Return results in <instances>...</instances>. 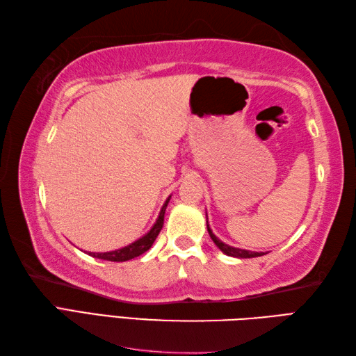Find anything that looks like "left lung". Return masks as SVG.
Instances as JSON below:
<instances>
[{"mask_svg":"<svg viewBox=\"0 0 356 356\" xmlns=\"http://www.w3.org/2000/svg\"><path fill=\"white\" fill-rule=\"evenodd\" d=\"M207 229H208V234H210L211 240L214 241V245L218 246L225 255H228V257H236V258H254V257H261V255H264L263 252H252V250L232 248V246H229V245H227V243H223L222 240H219L218 237L214 236L213 231H211V228L208 227V222H207Z\"/></svg>","mask_w":356,"mask_h":356,"instance_id":"1","label":"left lung"}]
</instances>
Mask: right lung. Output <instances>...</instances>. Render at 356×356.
<instances>
[{
	"mask_svg": "<svg viewBox=\"0 0 356 356\" xmlns=\"http://www.w3.org/2000/svg\"><path fill=\"white\" fill-rule=\"evenodd\" d=\"M170 201V196L166 199V202L163 204L161 207V211L159 214V219L157 222L154 223V227L151 228V231L148 234H145L142 238L136 240L134 243L128 245L122 249H118V250H111V252H88L90 257L95 258H101V259H107V261H118V263H122V261H128V259H133L138 255L145 254L146 250H148L152 243L157 238V236L160 234L161 228H163V222H164V211H166V207Z\"/></svg>",
	"mask_w": 356,
	"mask_h": 356,
	"instance_id": "obj_1",
	"label": "right lung"
}]
</instances>
